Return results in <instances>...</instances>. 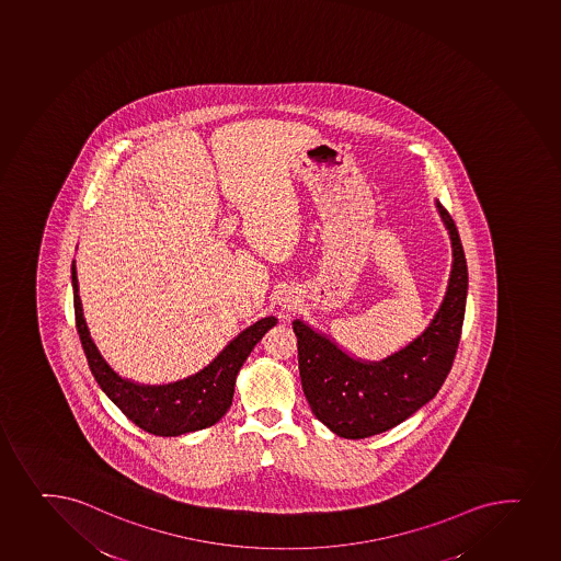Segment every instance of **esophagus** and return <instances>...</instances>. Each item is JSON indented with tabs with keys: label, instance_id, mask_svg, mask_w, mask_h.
Here are the masks:
<instances>
[{
	"label": "esophagus",
	"instance_id": "esophagus-1",
	"mask_svg": "<svg viewBox=\"0 0 561 561\" xmlns=\"http://www.w3.org/2000/svg\"><path fill=\"white\" fill-rule=\"evenodd\" d=\"M280 308H283L284 312L288 313L297 307V301H295L294 297H283L280 301H278Z\"/></svg>",
	"mask_w": 561,
	"mask_h": 561
}]
</instances>
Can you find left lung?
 I'll return each instance as SVG.
<instances>
[{
  "label": "left lung",
  "instance_id": "1",
  "mask_svg": "<svg viewBox=\"0 0 561 561\" xmlns=\"http://www.w3.org/2000/svg\"><path fill=\"white\" fill-rule=\"evenodd\" d=\"M453 242L447 295L431 327L386 360H354L331 340L294 321L302 391L313 415L348 439L375 436L402 423L434 399L450 373L461 337L467 262L455 219L437 203Z\"/></svg>",
  "mask_w": 561,
  "mask_h": 561
}]
</instances>
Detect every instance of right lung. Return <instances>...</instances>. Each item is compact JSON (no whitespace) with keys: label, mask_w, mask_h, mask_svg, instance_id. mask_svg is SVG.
I'll list each match as a JSON object with an SVG mask.
<instances>
[{"label":"right lung","mask_w":561,"mask_h":561,"mask_svg":"<svg viewBox=\"0 0 561 561\" xmlns=\"http://www.w3.org/2000/svg\"><path fill=\"white\" fill-rule=\"evenodd\" d=\"M71 286L77 332L83 343L90 371L101 390L105 391L127 419L154 436H181L186 432L203 431L216 425L232 404L237 375L243 362L248 360L262 336L277 324L275 318L260 319L248 331L234 337L210 366L194 377L168 386H142L118 377L92 342L79 299L76 260L71 262Z\"/></svg>","instance_id":"right-lung-1"}]
</instances>
